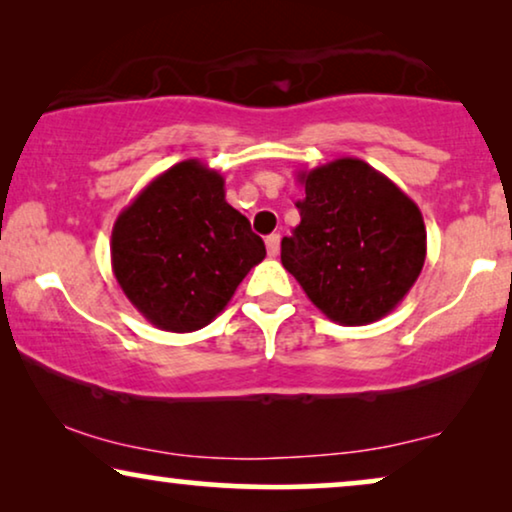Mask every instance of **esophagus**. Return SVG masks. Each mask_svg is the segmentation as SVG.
I'll return each mask as SVG.
<instances>
[{"label":"esophagus","instance_id":"34e87169","mask_svg":"<svg viewBox=\"0 0 512 512\" xmlns=\"http://www.w3.org/2000/svg\"><path fill=\"white\" fill-rule=\"evenodd\" d=\"M265 247H268L270 256H277L279 254V235L272 233V235L265 237Z\"/></svg>","mask_w":512,"mask_h":512}]
</instances>
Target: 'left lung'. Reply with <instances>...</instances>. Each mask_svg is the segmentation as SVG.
Masks as SVG:
<instances>
[{
    "label": "left lung",
    "mask_w": 512,
    "mask_h": 512,
    "mask_svg": "<svg viewBox=\"0 0 512 512\" xmlns=\"http://www.w3.org/2000/svg\"><path fill=\"white\" fill-rule=\"evenodd\" d=\"M300 223L282 240V265L340 326L387 317L417 282L426 258L419 207L359 158L298 172Z\"/></svg>",
    "instance_id": "1"
}]
</instances>
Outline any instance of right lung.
I'll list each match as a JSON object with an SVG mask.
<instances>
[{
  "label": "right lung",
  "mask_w": 512,
  "mask_h": 512,
  "mask_svg": "<svg viewBox=\"0 0 512 512\" xmlns=\"http://www.w3.org/2000/svg\"><path fill=\"white\" fill-rule=\"evenodd\" d=\"M200 160L158 174L111 230V268L144 319L172 333L207 326L265 258L251 223Z\"/></svg>",
  "instance_id": "obj_1"
}]
</instances>
